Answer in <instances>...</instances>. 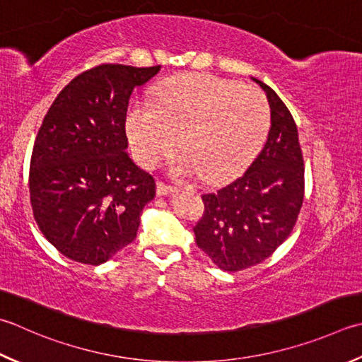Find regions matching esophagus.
Listing matches in <instances>:
<instances>
[{
    "mask_svg": "<svg viewBox=\"0 0 362 362\" xmlns=\"http://www.w3.org/2000/svg\"><path fill=\"white\" fill-rule=\"evenodd\" d=\"M177 193V188L171 187V185H166V183L163 182H157V194L158 196H171Z\"/></svg>",
    "mask_w": 362,
    "mask_h": 362,
    "instance_id": "34e87169",
    "label": "esophagus"
}]
</instances>
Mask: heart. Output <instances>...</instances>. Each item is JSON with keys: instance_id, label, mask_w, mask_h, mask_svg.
Returning <instances> with one entry per match:
<instances>
[{"instance_id": "b5f03b06", "label": "heart", "mask_w": 362, "mask_h": 362, "mask_svg": "<svg viewBox=\"0 0 362 362\" xmlns=\"http://www.w3.org/2000/svg\"><path fill=\"white\" fill-rule=\"evenodd\" d=\"M270 125L262 92L207 74L175 76L157 92V102H134L127 133L134 157L151 168L179 146L171 163L179 179L207 174L218 182L237 174L257 153Z\"/></svg>"}]
</instances>
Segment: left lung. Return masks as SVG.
Instances as JSON below:
<instances>
[{"label":"left lung","mask_w":362,"mask_h":362,"mask_svg":"<svg viewBox=\"0 0 362 362\" xmlns=\"http://www.w3.org/2000/svg\"><path fill=\"white\" fill-rule=\"evenodd\" d=\"M265 90L272 125L267 143L246 173L202 196L204 216L196 243L224 272H240L268 259L286 242L304 196V166L295 120L278 94Z\"/></svg>","instance_id":"obj_1"}]
</instances>
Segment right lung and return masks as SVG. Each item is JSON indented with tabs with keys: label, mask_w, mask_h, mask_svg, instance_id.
Masks as SVG:
<instances>
[{
	"label": "right lung",
	"mask_w": 362,
	"mask_h": 362,
	"mask_svg": "<svg viewBox=\"0 0 362 362\" xmlns=\"http://www.w3.org/2000/svg\"><path fill=\"white\" fill-rule=\"evenodd\" d=\"M160 69H90L44 117L33 147L31 205L42 233L69 259L100 265L136 237L155 180L127 153V108L133 89Z\"/></svg>",
	"instance_id": "add662e5"
}]
</instances>
